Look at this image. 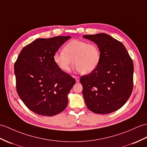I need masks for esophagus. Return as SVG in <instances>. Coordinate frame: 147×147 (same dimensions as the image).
<instances>
[{"label": "esophagus", "mask_w": 147, "mask_h": 147, "mask_svg": "<svg viewBox=\"0 0 147 147\" xmlns=\"http://www.w3.org/2000/svg\"><path fill=\"white\" fill-rule=\"evenodd\" d=\"M74 78H75V80H76V81L77 82H79L80 81V77L79 76H74Z\"/></svg>", "instance_id": "1"}]
</instances>
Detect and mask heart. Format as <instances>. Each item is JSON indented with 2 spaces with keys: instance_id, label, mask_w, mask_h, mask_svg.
<instances>
[{
  "instance_id": "heart-1",
  "label": "heart",
  "mask_w": 147,
  "mask_h": 147,
  "mask_svg": "<svg viewBox=\"0 0 147 147\" xmlns=\"http://www.w3.org/2000/svg\"><path fill=\"white\" fill-rule=\"evenodd\" d=\"M53 59L58 67L63 71H69L73 62L75 68L80 73L86 74L93 72L98 66L101 52L96 44L72 40L64 46L63 51L54 53Z\"/></svg>"
}]
</instances>
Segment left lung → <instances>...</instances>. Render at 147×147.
Instances as JSON below:
<instances>
[{"label": "left lung", "instance_id": "obj_1", "mask_svg": "<svg viewBox=\"0 0 147 147\" xmlns=\"http://www.w3.org/2000/svg\"><path fill=\"white\" fill-rule=\"evenodd\" d=\"M83 37L96 43L101 52L96 69L80 78L85 103L95 113H110L121 108L132 93L133 61L123 44L107 34Z\"/></svg>", "mask_w": 147, "mask_h": 147}]
</instances>
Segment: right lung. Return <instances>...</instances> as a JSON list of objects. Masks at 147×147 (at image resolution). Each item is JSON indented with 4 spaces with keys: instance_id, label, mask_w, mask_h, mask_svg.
I'll return each mask as SVG.
<instances>
[{
    "instance_id": "right-lung-1",
    "label": "right lung",
    "mask_w": 147,
    "mask_h": 147,
    "mask_svg": "<svg viewBox=\"0 0 147 147\" xmlns=\"http://www.w3.org/2000/svg\"><path fill=\"white\" fill-rule=\"evenodd\" d=\"M70 38L37 39L24 47L14 64L19 96L37 115L52 117L67 107V94L76 81L58 67L53 56Z\"/></svg>"
}]
</instances>
